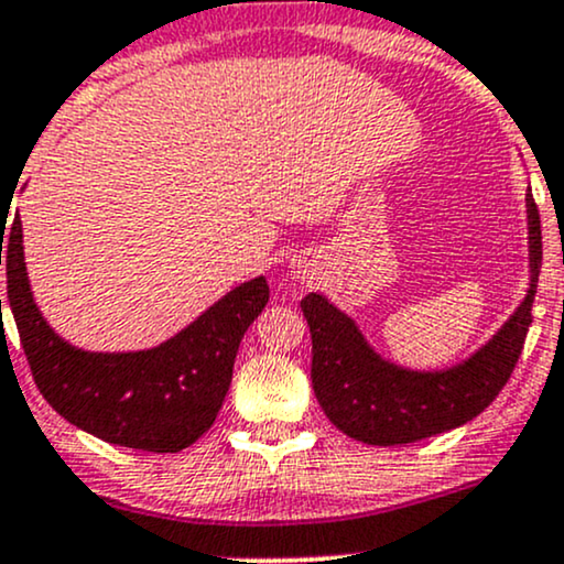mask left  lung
<instances>
[{
	"label": "left lung",
	"mask_w": 564,
	"mask_h": 564,
	"mask_svg": "<svg viewBox=\"0 0 564 564\" xmlns=\"http://www.w3.org/2000/svg\"><path fill=\"white\" fill-rule=\"evenodd\" d=\"M530 228V291L517 313L482 349L448 371H405L381 360L366 345L345 313L326 296L307 294L302 313L313 336V390L336 430L368 445H403L440 435L471 422L503 390L533 315L535 281L541 273V217L528 193Z\"/></svg>",
	"instance_id": "8db88e82"
}]
</instances>
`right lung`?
Segmentation results:
<instances>
[{
    "label": "right lung",
    "instance_id": "right-lung-1",
    "mask_svg": "<svg viewBox=\"0 0 564 564\" xmlns=\"http://www.w3.org/2000/svg\"><path fill=\"white\" fill-rule=\"evenodd\" d=\"M4 215L0 264L8 270L12 318L44 400L66 422L124 448L177 453L196 443L223 408L238 345L270 300L268 281L241 283L153 349L84 352L63 341L36 310L25 275L21 217L8 225Z\"/></svg>",
    "mask_w": 564,
    "mask_h": 564
}]
</instances>
